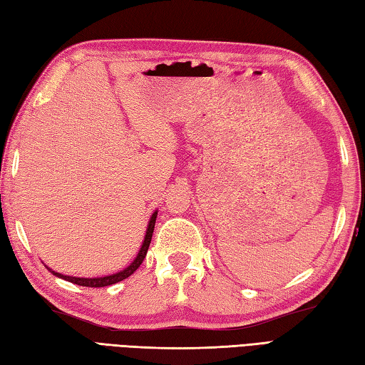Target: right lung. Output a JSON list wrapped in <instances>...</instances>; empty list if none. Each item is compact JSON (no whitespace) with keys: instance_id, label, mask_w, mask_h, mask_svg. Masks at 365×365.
Masks as SVG:
<instances>
[{"instance_id":"add662e5","label":"right lung","mask_w":365,"mask_h":365,"mask_svg":"<svg viewBox=\"0 0 365 365\" xmlns=\"http://www.w3.org/2000/svg\"><path fill=\"white\" fill-rule=\"evenodd\" d=\"M155 220H157V212H155L152 215L150 218V222H149V227H147V232H145V238H144V243L141 246V251L138 252V257L133 260V263L128 268H125L123 271H119V273L115 274H111V276H105V277H72V276H64L61 273H54V271H51V273L54 276H58L61 279H66V281L68 282H73L76 285H83V287H106V285H113L115 282H120L123 281V279H127L128 276H131L135 273V271L138 269V267L141 265L143 260L145 259V254H147V250H149V245L152 242V234H153V227H155Z\"/></svg>"}]
</instances>
